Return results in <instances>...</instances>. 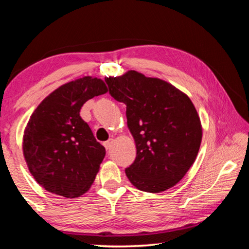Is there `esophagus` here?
I'll use <instances>...</instances> for the list:
<instances>
[{"instance_id":"obj_1","label":"esophagus","mask_w":249,"mask_h":249,"mask_svg":"<svg viewBox=\"0 0 249 249\" xmlns=\"http://www.w3.org/2000/svg\"><path fill=\"white\" fill-rule=\"evenodd\" d=\"M113 144H114V140H113V138H111V140H108L107 142H104V147L108 150V149H111V147L113 146Z\"/></svg>"}]
</instances>
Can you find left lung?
I'll return each instance as SVG.
<instances>
[{
    "instance_id": "left-lung-1",
    "label": "left lung",
    "mask_w": 249,
    "mask_h": 249,
    "mask_svg": "<svg viewBox=\"0 0 249 249\" xmlns=\"http://www.w3.org/2000/svg\"><path fill=\"white\" fill-rule=\"evenodd\" d=\"M105 81L109 94L126 104L127 127L136 145V158L125 169L130 183L149 193L175 187L195 163L202 141L192 101L165 80L135 70Z\"/></svg>"
}]
</instances>
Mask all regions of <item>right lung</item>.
I'll return each mask as SVG.
<instances>
[{
	"label": "right lung",
	"instance_id": "add662e5",
	"mask_svg": "<svg viewBox=\"0 0 249 249\" xmlns=\"http://www.w3.org/2000/svg\"><path fill=\"white\" fill-rule=\"evenodd\" d=\"M108 92L102 79L86 75L53 91L35 108L24 129L23 155L37 183L74 199L89 191L105 148L80 116L82 105Z\"/></svg>",
	"mask_w": 249,
	"mask_h": 249
}]
</instances>
